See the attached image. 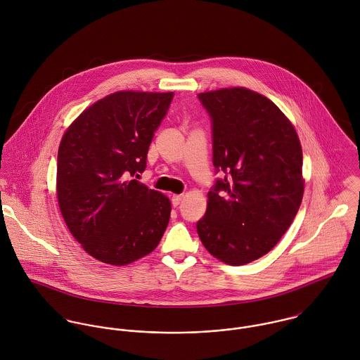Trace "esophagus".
I'll return each mask as SVG.
<instances>
[{"instance_id":"esophagus-1","label":"esophagus","mask_w":360,"mask_h":360,"mask_svg":"<svg viewBox=\"0 0 360 360\" xmlns=\"http://www.w3.org/2000/svg\"><path fill=\"white\" fill-rule=\"evenodd\" d=\"M183 195H172V204L173 206H179L181 204V201H183Z\"/></svg>"}]
</instances>
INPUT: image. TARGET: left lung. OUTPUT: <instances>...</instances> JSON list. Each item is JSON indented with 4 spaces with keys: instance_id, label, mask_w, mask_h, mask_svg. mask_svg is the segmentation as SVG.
I'll return each instance as SVG.
<instances>
[{
    "instance_id": "left-lung-1",
    "label": "left lung",
    "mask_w": 360,
    "mask_h": 360,
    "mask_svg": "<svg viewBox=\"0 0 360 360\" xmlns=\"http://www.w3.org/2000/svg\"><path fill=\"white\" fill-rule=\"evenodd\" d=\"M213 123V165L226 174L207 193L197 231L206 251L230 266L266 255L302 202V147L291 120L245 87L201 93Z\"/></svg>"
}]
</instances>
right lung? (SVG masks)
Listing matches in <instances>:
<instances>
[{
	"label": "right lung",
	"mask_w": 360,
	"mask_h": 360,
	"mask_svg": "<svg viewBox=\"0 0 360 360\" xmlns=\"http://www.w3.org/2000/svg\"><path fill=\"white\" fill-rule=\"evenodd\" d=\"M173 93L116 91L84 109L58 150L62 217L90 257L126 266L151 254L170 219V200L139 180ZM139 176V174H137Z\"/></svg>",
	"instance_id": "obj_1"
}]
</instances>
